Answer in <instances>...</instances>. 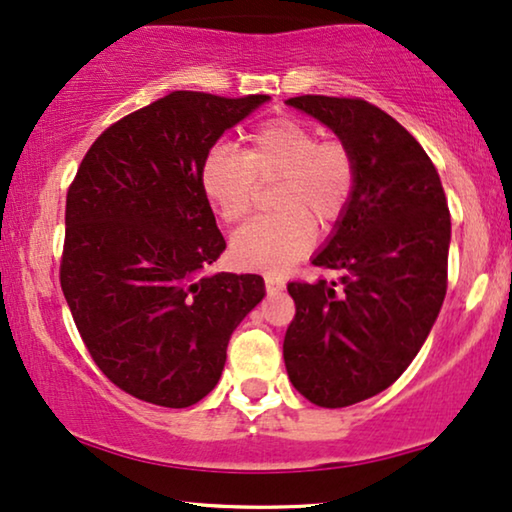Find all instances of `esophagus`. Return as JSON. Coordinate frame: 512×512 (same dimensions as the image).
I'll use <instances>...</instances> for the list:
<instances>
[{"label": "esophagus", "instance_id": "obj_1", "mask_svg": "<svg viewBox=\"0 0 512 512\" xmlns=\"http://www.w3.org/2000/svg\"><path fill=\"white\" fill-rule=\"evenodd\" d=\"M265 286H268V291L282 289V286H284V279L279 277L277 272H268V275H265Z\"/></svg>", "mask_w": 512, "mask_h": 512}]
</instances>
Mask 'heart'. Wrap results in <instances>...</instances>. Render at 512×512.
Listing matches in <instances>:
<instances>
[{
	"label": "heart",
	"mask_w": 512,
	"mask_h": 512,
	"mask_svg": "<svg viewBox=\"0 0 512 512\" xmlns=\"http://www.w3.org/2000/svg\"><path fill=\"white\" fill-rule=\"evenodd\" d=\"M359 167L352 149L296 118H275L247 135L242 151L216 144L200 165V188L226 223L254 212L258 186L272 184L263 214L233 237V254L242 265L279 270L312 249L321 228L345 216L354 198Z\"/></svg>",
	"instance_id": "1"
}]
</instances>
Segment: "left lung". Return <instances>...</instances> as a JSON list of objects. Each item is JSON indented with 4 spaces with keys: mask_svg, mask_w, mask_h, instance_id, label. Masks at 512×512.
I'll return each instance as SVG.
<instances>
[{
    "mask_svg": "<svg viewBox=\"0 0 512 512\" xmlns=\"http://www.w3.org/2000/svg\"><path fill=\"white\" fill-rule=\"evenodd\" d=\"M328 125L359 179L326 249L340 282H291L296 317L284 335L289 380L319 408L380 394L410 366L447 291L450 209L436 165L396 118L361 97L286 100Z\"/></svg>",
    "mask_w": 512,
    "mask_h": 512,
    "instance_id": "1",
    "label": "left lung"
}]
</instances>
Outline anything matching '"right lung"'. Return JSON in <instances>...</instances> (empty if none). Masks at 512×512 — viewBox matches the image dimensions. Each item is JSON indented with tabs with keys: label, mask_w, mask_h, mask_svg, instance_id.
Segmentation results:
<instances>
[{
	"label": "right lung",
	"mask_w": 512,
	"mask_h": 512,
	"mask_svg": "<svg viewBox=\"0 0 512 512\" xmlns=\"http://www.w3.org/2000/svg\"><path fill=\"white\" fill-rule=\"evenodd\" d=\"M265 100L174 90L111 123L69 184L62 293L95 366L139 401H202L265 296L258 275H205L226 240L200 188L216 139Z\"/></svg>",
	"instance_id": "add662e5"
}]
</instances>
